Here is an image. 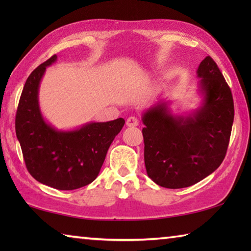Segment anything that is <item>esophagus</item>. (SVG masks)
I'll return each mask as SVG.
<instances>
[{
  "label": "esophagus",
  "instance_id": "esophagus-1",
  "mask_svg": "<svg viewBox=\"0 0 251 251\" xmlns=\"http://www.w3.org/2000/svg\"><path fill=\"white\" fill-rule=\"evenodd\" d=\"M126 125L128 127H135L138 125V120L135 116H130L126 120Z\"/></svg>",
  "mask_w": 251,
  "mask_h": 251
}]
</instances>
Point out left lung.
Here are the masks:
<instances>
[{"mask_svg":"<svg viewBox=\"0 0 251 251\" xmlns=\"http://www.w3.org/2000/svg\"><path fill=\"white\" fill-rule=\"evenodd\" d=\"M202 103L187 116L173 115L160 100L143 114L148 177L165 188H185L217 169L226 156L233 123L230 88L214 59L197 70Z\"/></svg>","mask_w":251,"mask_h":251,"instance_id":"1","label":"left lung"}]
</instances>
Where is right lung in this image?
<instances>
[{"label": "right lung", "instance_id": "right-lung-1", "mask_svg": "<svg viewBox=\"0 0 251 251\" xmlns=\"http://www.w3.org/2000/svg\"><path fill=\"white\" fill-rule=\"evenodd\" d=\"M53 55L25 82L15 117V131L28 173L37 181L59 190L80 188L99 176L106 154L122 130L123 118L87 123L74 130H57L42 115L39 88Z\"/></svg>", "mask_w": 251, "mask_h": 251}]
</instances>
